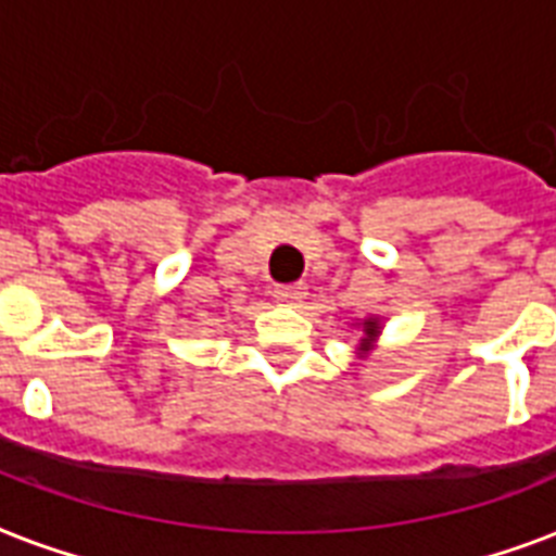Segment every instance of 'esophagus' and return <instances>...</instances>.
Wrapping results in <instances>:
<instances>
[{
    "label": "esophagus",
    "instance_id": "esophagus-1",
    "mask_svg": "<svg viewBox=\"0 0 556 556\" xmlns=\"http://www.w3.org/2000/svg\"><path fill=\"white\" fill-rule=\"evenodd\" d=\"M305 286L303 282H294V286H279L274 288V300H277L279 305H296V303H303L305 300Z\"/></svg>",
    "mask_w": 556,
    "mask_h": 556
}]
</instances>
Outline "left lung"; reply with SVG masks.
Returning <instances> with one entry per match:
<instances>
[{
  "label": "left lung",
  "instance_id": "8db88e82",
  "mask_svg": "<svg viewBox=\"0 0 556 556\" xmlns=\"http://www.w3.org/2000/svg\"><path fill=\"white\" fill-rule=\"evenodd\" d=\"M378 326H375V323H366V334H369V338H375V334H378Z\"/></svg>",
  "mask_w": 556,
  "mask_h": 556
}]
</instances>
